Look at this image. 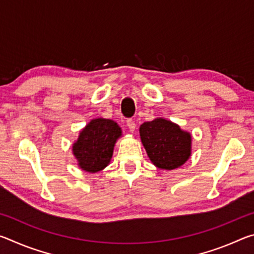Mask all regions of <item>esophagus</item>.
<instances>
[{
  "label": "esophagus",
  "instance_id": "1",
  "mask_svg": "<svg viewBox=\"0 0 254 254\" xmlns=\"http://www.w3.org/2000/svg\"><path fill=\"white\" fill-rule=\"evenodd\" d=\"M127 127L130 128V131H131V132H134V130H135V127H136L135 122L133 121L132 119H128L127 121Z\"/></svg>",
  "mask_w": 254,
  "mask_h": 254
}]
</instances>
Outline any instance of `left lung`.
Listing matches in <instances>:
<instances>
[{
	"label": "left lung",
	"instance_id": "left-lung-1",
	"mask_svg": "<svg viewBox=\"0 0 254 254\" xmlns=\"http://www.w3.org/2000/svg\"><path fill=\"white\" fill-rule=\"evenodd\" d=\"M140 137L150 160L160 169L178 168L191 154L190 133L166 119L141 124Z\"/></svg>",
	"mask_w": 254,
	"mask_h": 254
}]
</instances>
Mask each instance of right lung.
<instances>
[{"mask_svg":"<svg viewBox=\"0 0 254 254\" xmlns=\"http://www.w3.org/2000/svg\"><path fill=\"white\" fill-rule=\"evenodd\" d=\"M122 135L121 127L110 119H93L79 132L72 144V153L79 168L87 173H97L109 165L114 145Z\"/></svg>","mask_w":254,"mask_h":254,"instance_id":"add662e5","label":"right lung"}]
</instances>
